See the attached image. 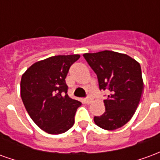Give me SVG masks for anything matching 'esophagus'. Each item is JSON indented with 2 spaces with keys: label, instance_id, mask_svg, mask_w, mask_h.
<instances>
[{
  "label": "esophagus",
  "instance_id": "34e87169",
  "mask_svg": "<svg viewBox=\"0 0 160 160\" xmlns=\"http://www.w3.org/2000/svg\"><path fill=\"white\" fill-rule=\"evenodd\" d=\"M91 102H92V99H91L90 98H86V99H85V103H86L87 104H89Z\"/></svg>",
  "mask_w": 160,
  "mask_h": 160
}]
</instances>
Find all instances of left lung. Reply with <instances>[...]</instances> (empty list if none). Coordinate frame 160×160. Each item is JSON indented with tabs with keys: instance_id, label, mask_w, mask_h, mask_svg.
Masks as SVG:
<instances>
[{
	"instance_id": "8db88e82",
	"label": "left lung",
	"mask_w": 160,
	"mask_h": 160,
	"mask_svg": "<svg viewBox=\"0 0 160 160\" xmlns=\"http://www.w3.org/2000/svg\"><path fill=\"white\" fill-rule=\"evenodd\" d=\"M83 56L97 74L100 89L110 92L104 100L105 112L94 122L105 130L122 127L133 118L143 91L140 63L122 53L104 50Z\"/></svg>"
}]
</instances>
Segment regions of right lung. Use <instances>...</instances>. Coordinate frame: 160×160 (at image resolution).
<instances>
[{
	"label": "right lung",
	"instance_id": "obj_1",
	"mask_svg": "<svg viewBox=\"0 0 160 160\" xmlns=\"http://www.w3.org/2000/svg\"><path fill=\"white\" fill-rule=\"evenodd\" d=\"M80 55L55 56L33 63L22 74L20 95L26 111L42 130L60 134L73 127L80 101L67 94L70 66Z\"/></svg>",
	"mask_w": 160,
	"mask_h": 160
}]
</instances>
